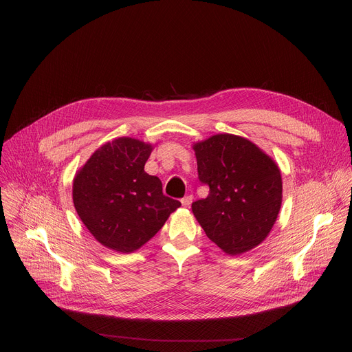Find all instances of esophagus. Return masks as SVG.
Segmentation results:
<instances>
[{
	"label": "esophagus",
	"mask_w": 352,
	"mask_h": 352,
	"mask_svg": "<svg viewBox=\"0 0 352 352\" xmlns=\"http://www.w3.org/2000/svg\"><path fill=\"white\" fill-rule=\"evenodd\" d=\"M192 200H193L192 195H188V196H185V197H182V199H181V204H182V206H184V208H189V206H190V204H192Z\"/></svg>",
	"instance_id": "34e87169"
}]
</instances>
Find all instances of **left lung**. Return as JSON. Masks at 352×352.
Returning <instances> with one entry per match:
<instances>
[{"mask_svg": "<svg viewBox=\"0 0 352 352\" xmlns=\"http://www.w3.org/2000/svg\"><path fill=\"white\" fill-rule=\"evenodd\" d=\"M200 182L209 186L192 212L209 236L230 256L256 248L270 234L283 200L276 162L246 138L217 133L193 143Z\"/></svg>", "mask_w": 352, "mask_h": 352, "instance_id": "8db88e82", "label": "left lung"}]
</instances>
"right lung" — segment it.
Here are the masks:
<instances>
[{
  "label": "right lung",
  "instance_id": "1",
  "mask_svg": "<svg viewBox=\"0 0 352 352\" xmlns=\"http://www.w3.org/2000/svg\"><path fill=\"white\" fill-rule=\"evenodd\" d=\"M152 150L153 144L139 139H113L98 147L74 178L79 219L96 241L116 252H135L181 206L163 195L157 177L144 171Z\"/></svg>",
  "mask_w": 352,
  "mask_h": 352
}]
</instances>
